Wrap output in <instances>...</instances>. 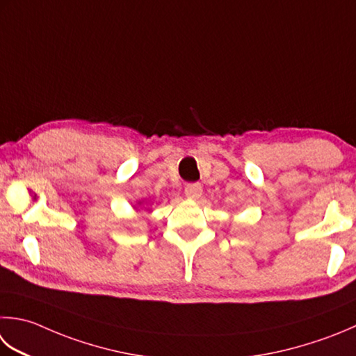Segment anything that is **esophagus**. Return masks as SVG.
<instances>
[{
	"label": "esophagus",
	"instance_id": "esophagus-1",
	"mask_svg": "<svg viewBox=\"0 0 356 356\" xmlns=\"http://www.w3.org/2000/svg\"><path fill=\"white\" fill-rule=\"evenodd\" d=\"M185 196L191 200H197L202 196V186L199 184H191L185 186Z\"/></svg>",
	"mask_w": 356,
	"mask_h": 356
}]
</instances>
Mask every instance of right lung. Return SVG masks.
I'll return each mask as SVG.
<instances>
[{
    "label": "right lung",
    "mask_w": 356,
    "mask_h": 356,
    "mask_svg": "<svg viewBox=\"0 0 356 356\" xmlns=\"http://www.w3.org/2000/svg\"><path fill=\"white\" fill-rule=\"evenodd\" d=\"M143 204H145V200H138L137 204L134 205V210H137V207H140V205H143Z\"/></svg>",
    "instance_id": "1"
}]
</instances>
